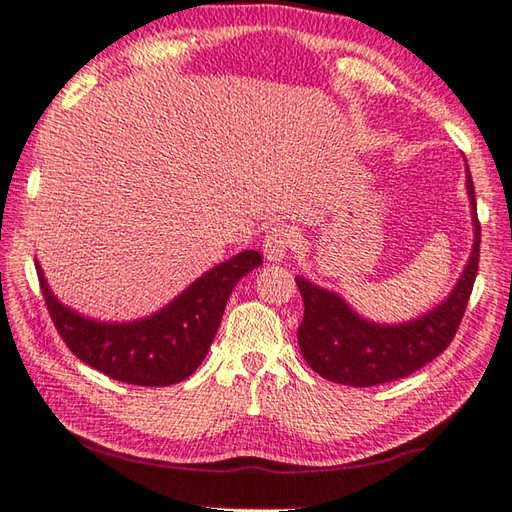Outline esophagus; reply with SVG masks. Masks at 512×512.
Returning a JSON list of instances; mask_svg holds the SVG:
<instances>
[{
	"mask_svg": "<svg viewBox=\"0 0 512 512\" xmlns=\"http://www.w3.org/2000/svg\"><path fill=\"white\" fill-rule=\"evenodd\" d=\"M295 244V235L288 226H273L264 235V255L268 262H281Z\"/></svg>",
	"mask_w": 512,
	"mask_h": 512,
	"instance_id": "34e87169",
	"label": "esophagus"
}]
</instances>
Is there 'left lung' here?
<instances>
[{
  "instance_id": "8db88e82",
  "label": "left lung",
  "mask_w": 512,
  "mask_h": 512,
  "mask_svg": "<svg viewBox=\"0 0 512 512\" xmlns=\"http://www.w3.org/2000/svg\"><path fill=\"white\" fill-rule=\"evenodd\" d=\"M466 189L475 222L473 253L447 301L424 317L402 325L369 323L347 308L339 295L297 277V288L303 297V319L297 339L303 358L314 372L332 383L374 387L418 372L422 365L447 350L462 323L480 266L482 228L477 220L471 173H466Z\"/></svg>"
}]
</instances>
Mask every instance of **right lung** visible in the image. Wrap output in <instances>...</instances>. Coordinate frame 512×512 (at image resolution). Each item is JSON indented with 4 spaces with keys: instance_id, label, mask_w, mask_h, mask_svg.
Segmentation results:
<instances>
[{
    "instance_id": "obj_1",
    "label": "right lung",
    "mask_w": 512,
    "mask_h": 512,
    "mask_svg": "<svg viewBox=\"0 0 512 512\" xmlns=\"http://www.w3.org/2000/svg\"><path fill=\"white\" fill-rule=\"evenodd\" d=\"M262 262L257 250H244L202 275L154 317L134 323H96L61 306L37 262L35 268L54 328L76 358L121 383L165 387L198 369L235 284Z\"/></svg>"
}]
</instances>
